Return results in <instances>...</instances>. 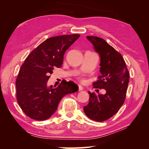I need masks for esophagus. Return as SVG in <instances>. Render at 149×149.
I'll use <instances>...</instances> for the list:
<instances>
[{"label":"esophagus","mask_w":149,"mask_h":149,"mask_svg":"<svg viewBox=\"0 0 149 149\" xmlns=\"http://www.w3.org/2000/svg\"><path fill=\"white\" fill-rule=\"evenodd\" d=\"M78 88H79V91H82V90H83V88L81 85H78Z\"/></svg>","instance_id":"34e87169"}]
</instances>
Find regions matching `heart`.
<instances>
[{
    "label": "heart",
    "instance_id": "1",
    "mask_svg": "<svg viewBox=\"0 0 149 149\" xmlns=\"http://www.w3.org/2000/svg\"><path fill=\"white\" fill-rule=\"evenodd\" d=\"M81 81H84V79H81Z\"/></svg>",
    "mask_w": 149,
    "mask_h": 149
}]
</instances>
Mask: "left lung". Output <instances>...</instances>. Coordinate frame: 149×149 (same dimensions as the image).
I'll return each mask as SVG.
<instances>
[{
  "label": "left lung",
  "mask_w": 149,
  "mask_h": 149,
  "mask_svg": "<svg viewBox=\"0 0 149 149\" xmlns=\"http://www.w3.org/2000/svg\"><path fill=\"white\" fill-rule=\"evenodd\" d=\"M86 38L101 57V75L93 83L94 88L104 89L106 93L97 95L89 92V103L83 110L90 119L102 122L116 114L124 104L129 82V73L121 54L104 40L94 36H87Z\"/></svg>",
  "instance_id": "1"
}]
</instances>
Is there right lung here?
<instances>
[{
	"instance_id": "obj_1",
	"label": "right lung",
	"mask_w": 149,
	"mask_h": 149,
	"mask_svg": "<svg viewBox=\"0 0 149 149\" xmlns=\"http://www.w3.org/2000/svg\"><path fill=\"white\" fill-rule=\"evenodd\" d=\"M65 35L49 38L31 52L22 65L16 79L19 105L30 118L47 120L54 114L61 99L78 91L72 81H62L55 88L47 81L55 66L60 68L65 52L79 37Z\"/></svg>"
}]
</instances>
